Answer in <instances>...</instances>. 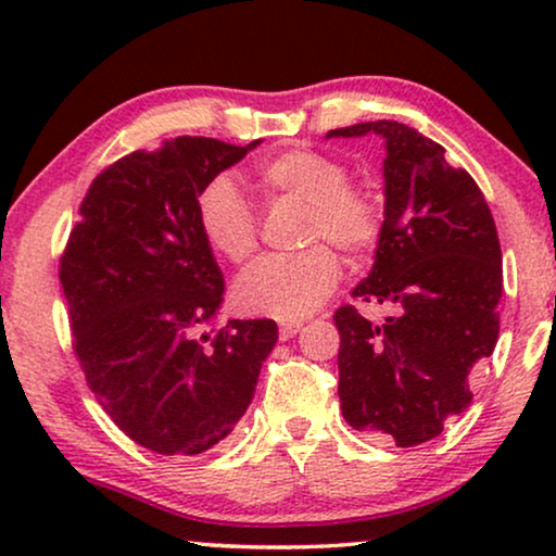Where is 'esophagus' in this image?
<instances>
[{"label":"esophagus","instance_id":"1","mask_svg":"<svg viewBox=\"0 0 556 556\" xmlns=\"http://www.w3.org/2000/svg\"><path fill=\"white\" fill-rule=\"evenodd\" d=\"M299 331H301V324H299V321H286V324L278 326V337H280V341L293 339Z\"/></svg>","mask_w":556,"mask_h":556}]
</instances>
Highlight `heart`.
I'll return each instance as SVG.
<instances>
[{
  "label": "heart",
  "instance_id": "obj_1",
  "mask_svg": "<svg viewBox=\"0 0 556 556\" xmlns=\"http://www.w3.org/2000/svg\"><path fill=\"white\" fill-rule=\"evenodd\" d=\"M255 185L268 200L306 204L301 242L308 248L257 261L235 283V303L242 314L293 321L321 308L339 283V257L318 240H329L346 257L359 261L379 242L382 210L367 189L349 181L341 159L314 149H288L265 159L255 169ZM197 227L227 263L242 265L255 255L257 217L225 174L210 179L197 197Z\"/></svg>",
  "mask_w": 556,
  "mask_h": 556
}]
</instances>
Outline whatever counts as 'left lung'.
I'll return each mask as SVG.
<instances>
[{
	"label": "left lung",
	"mask_w": 556,
	"mask_h": 556,
	"mask_svg": "<svg viewBox=\"0 0 556 556\" xmlns=\"http://www.w3.org/2000/svg\"><path fill=\"white\" fill-rule=\"evenodd\" d=\"M384 139V223L356 299L390 306L371 324L352 303L333 314L344 420L413 447L438 438L473 392L468 377L498 341L501 245L485 197L445 149L397 121L333 128Z\"/></svg>",
	"instance_id": "left-lung-1"
}]
</instances>
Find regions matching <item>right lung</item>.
Instances as JSON below:
<instances>
[{
	"label": "right lung",
	"instance_id": "right-lung-1",
	"mask_svg": "<svg viewBox=\"0 0 556 556\" xmlns=\"http://www.w3.org/2000/svg\"><path fill=\"white\" fill-rule=\"evenodd\" d=\"M179 136L98 174L60 257L73 349L111 420L159 455H197L232 432L276 346L270 318L215 316L225 280L197 227V197L250 149Z\"/></svg>",
	"mask_w": 556,
	"mask_h": 556
}]
</instances>
